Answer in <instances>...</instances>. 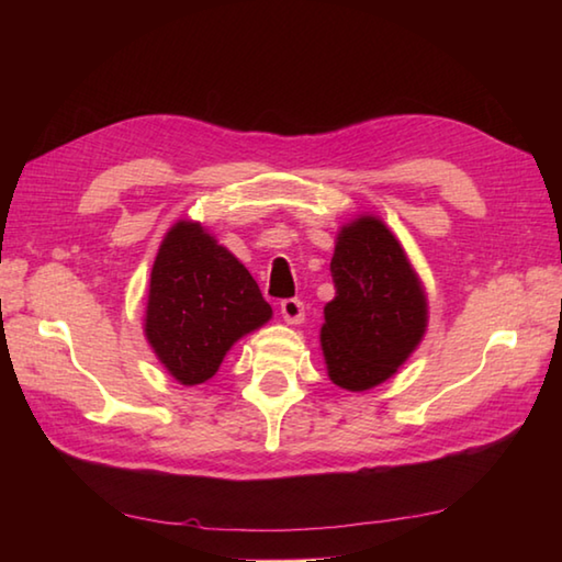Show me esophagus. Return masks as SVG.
<instances>
[{
    "instance_id": "1",
    "label": "esophagus",
    "mask_w": 562,
    "mask_h": 562,
    "mask_svg": "<svg viewBox=\"0 0 562 562\" xmlns=\"http://www.w3.org/2000/svg\"><path fill=\"white\" fill-rule=\"evenodd\" d=\"M280 312H282V317H284V322H288V325H300V322L304 319V304L297 297L282 300Z\"/></svg>"
}]
</instances>
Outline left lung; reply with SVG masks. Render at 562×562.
<instances>
[{
  "label": "left lung",
  "instance_id": "obj_1",
  "mask_svg": "<svg viewBox=\"0 0 562 562\" xmlns=\"http://www.w3.org/2000/svg\"><path fill=\"white\" fill-rule=\"evenodd\" d=\"M329 270L337 294L319 331L327 374L347 392H367L418 347L429 304L402 243L374 215L341 227Z\"/></svg>",
  "mask_w": 562,
  "mask_h": 562
}]
</instances>
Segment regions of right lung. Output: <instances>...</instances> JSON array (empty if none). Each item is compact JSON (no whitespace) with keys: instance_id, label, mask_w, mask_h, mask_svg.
<instances>
[{"instance_id":"right-lung-1","label":"right lung","mask_w":562,"mask_h":562,"mask_svg":"<svg viewBox=\"0 0 562 562\" xmlns=\"http://www.w3.org/2000/svg\"><path fill=\"white\" fill-rule=\"evenodd\" d=\"M270 317L252 274L201 223L170 227L150 270L144 329L176 382H207L227 349Z\"/></svg>"}]
</instances>
